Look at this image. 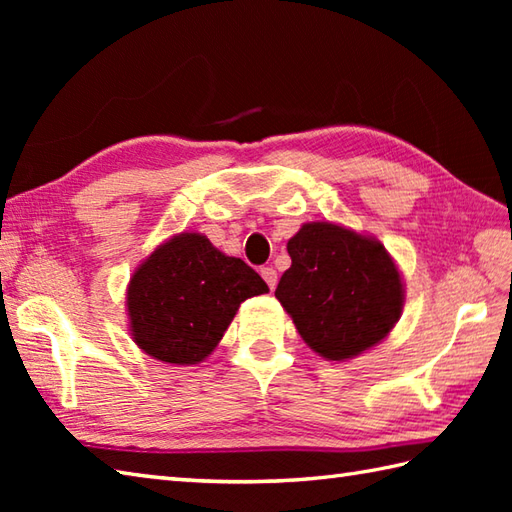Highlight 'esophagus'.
<instances>
[{
    "mask_svg": "<svg viewBox=\"0 0 512 512\" xmlns=\"http://www.w3.org/2000/svg\"><path fill=\"white\" fill-rule=\"evenodd\" d=\"M259 273H262V277H264V281L268 284V288L275 290V286H277V270L270 268V266H264L262 270H259Z\"/></svg>",
    "mask_w": 512,
    "mask_h": 512,
    "instance_id": "esophagus-1",
    "label": "esophagus"
}]
</instances>
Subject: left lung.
<instances>
[{"instance_id": "left-lung-1", "label": "left lung", "mask_w": 512, "mask_h": 512, "mask_svg": "<svg viewBox=\"0 0 512 512\" xmlns=\"http://www.w3.org/2000/svg\"><path fill=\"white\" fill-rule=\"evenodd\" d=\"M275 297L301 339L330 361L383 341L402 312V281L385 246L330 222L303 224Z\"/></svg>"}]
</instances>
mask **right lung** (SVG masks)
I'll use <instances>...</instances> for the list:
<instances>
[{"instance_id":"obj_1","label":"right lung","mask_w":512,"mask_h":512,"mask_svg":"<svg viewBox=\"0 0 512 512\" xmlns=\"http://www.w3.org/2000/svg\"><path fill=\"white\" fill-rule=\"evenodd\" d=\"M268 292L266 281L200 233L158 246L129 281V328L140 350L165 363L195 365L231 325L239 303Z\"/></svg>"}]
</instances>
